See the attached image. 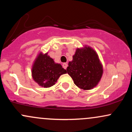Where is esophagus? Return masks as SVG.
I'll list each match as a JSON object with an SVG mask.
<instances>
[{"mask_svg":"<svg viewBox=\"0 0 132 132\" xmlns=\"http://www.w3.org/2000/svg\"><path fill=\"white\" fill-rule=\"evenodd\" d=\"M63 68H64V69H66V68H67V67H68V64H67V63H63Z\"/></svg>","mask_w":132,"mask_h":132,"instance_id":"obj_1","label":"esophagus"}]
</instances>
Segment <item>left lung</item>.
Wrapping results in <instances>:
<instances>
[{"mask_svg": "<svg viewBox=\"0 0 132 132\" xmlns=\"http://www.w3.org/2000/svg\"><path fill=\"white\" fill-rule=\"evenodd\" d=\"M66 72L79 88L90 90L97 86L103 75V66L93 48L85 45L77 48Z\"/></svg>", "mask_w": 132, "mask_h": 132, "instance_id": "1", "label": "left lung"}]
</instances>
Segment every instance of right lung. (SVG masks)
Returning a JSON list of instances; mask_svg holds the SVG:
<instances>
[{"label": "right lung", "instance_id": "right-lung-1", "mask_svg": "<svg viewBox=\"0 0 132 132\" xmlns=\"http://www.w3.org/2000/svg\"><path fill=\"white\" fill-rule=\"evenodd\" d=\"M66 73V70L59 63H56L48 53L40 52L33 62L31 76L34 81L44 88L50 87L56 84L60 76Z\"/></svg>", "mask_w": 132, "mask_h": 132}]
</instances>
